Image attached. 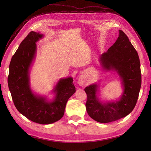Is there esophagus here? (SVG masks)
<instances>
[{
	"mask_svg": "<svg viewBox=\"0 0 151 151\" xmlns=\"http://www.w3.org/2000/svg\"><path fill=\"white\" fill-rule=\"evenodd\" d=\"M79 84L81 86H84L86 85V81L84 80V78L83 77V76H81L80 79L79 80Z\"/></svg>",
	"mask_w": 151,
	"mask_h": 151,
	"instance_id": "esophagus-1",
	"label": "esophagus"
}]
</instances>
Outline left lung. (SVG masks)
<instances>
[{
	"instance_id": "1",
	"label": "left lung",
	"mask_w": 151,
	"mask_h": 151,
	"mask_svg": "<svg viewBox=\"0 0 151 151\" xmlns=\"http://www.w3.org/2000/svg\"><path fill=\"white\" fill-rule=\"evenodd\" d=\"M99 62L104 69L117 72L123 87V94L118 101L104 103L97 97V84L84 89L88 115L95 121L105 123L127 116L135 106L142 82L140 63L137 52L122 30H119L115 43L100 56Z\"/></svg>"
}]
</instances>
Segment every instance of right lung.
Instances as JSON below:
<instances>
[{"instance_id":"1","label":"right lung","mask_w":151,"mask_h":151,"mask_svg":"<svg viewBox=\"0 0 151 151\" xmlns=\"http://www.w3.org/2000/svg\"><path fill=\"white\" fill-rule=\"evenodd\" d=\"M43 35L31 31L22 40L11 58L7 78L9 89L16 109L31 121L40 124H50L63 116L66 103L76 92L71 77L61 79L53 92L52 101L35 95L29 86V67L36 52V42Z\"/></svg>"}]
</instances>
